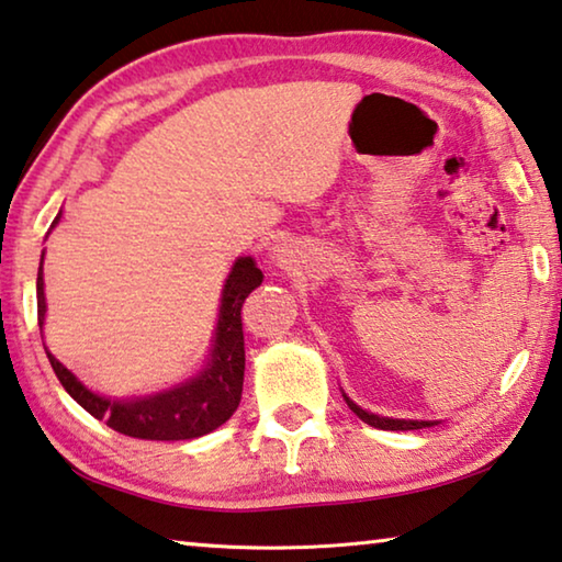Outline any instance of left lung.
Segmentation results:
<instances>
[{"mask_svg": "<svg viewBox=\"0 0 562 562\" xmlns=\"http://www.w3.org/2000/svg\"><path fill=\"white\" fill-rule=\"evenodd\" d=\"M342 397L362 423H368L372 427H380V430H423V427L438 425L435 420H397V417H382V415H375V413H368V409H362L360 405H355L347 395H342Z\"/></svg>", "mask_w": 562, "mask_h": 562, "instance_id": "obj_1", "label": "left lung"}]
</instances>
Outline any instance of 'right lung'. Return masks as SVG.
Returning a JSON list of instances; mask_svg holds the SVG:
<instances>
[{"instance_id": "right-lung-1", "label": "right lung", "mask_w": 562, "mask_h": 562, "mask_svg": "<svg viewBox=\"0 0 562 562\" xmlns=\"http://www.w3.org/2000/svg\"><path fill=\"white\" fill-rule=\"evenodd\" d=\"M59 220V217H57ZM55 220V225H57ZM44 260V255H42ZM262 272L257 270L252 257H239L227 274L222 290V305L215 329V342L204 368L198 375L180 382L165 393L110 400L87 390L47 347V358L61 387L82 405L97 420H104L112 430L139 440H192L217 430L227 423L243 397L245 380V335H243V305L249 292L260 288ZM44 280L42 262L37 274V319L44 325Z\"/></svg>"}]
</instances>
